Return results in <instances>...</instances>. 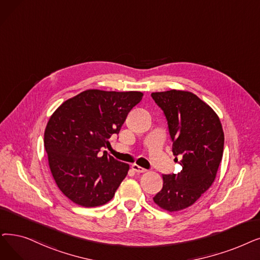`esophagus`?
I'll return each mask as SVG.
<instances>
[{"label":"esophagus","mask_w":260,"mask_h":260,"mask_svg":"<svg viewBox=\"0 0 260 260\" xmlns=\"http://www.w3.org/2000/svg\"><path fill=\"white\" fill-rule=\"evenodd\" d=\"M132 169H133V170H134L135 172H137V173H144V172L146 171L145 169H143L142 167H140V166H138V165H136V164L132 165Z\"/></svg>","instance_id":"esophagus-1"}]
</instances>
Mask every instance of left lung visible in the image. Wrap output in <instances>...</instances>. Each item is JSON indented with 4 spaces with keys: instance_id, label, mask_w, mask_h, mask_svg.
<instances>
[{
    "instance_id": "obj_1",
    "label": "left lung",
    "mask_w": 260,
    "mask_h": 260,
    "mask_svg": "<svg viewBox=\"0 0 260 260\" xmlns=\"http://www.w3.org/2000/svg\"><path fill=\"white\" fill-rule=\"evenodd\" d=\"M151 95L164 111L173 155L183 167L177 174L162 175V189L153 200L165 210L178 211L194 204L214 182L223 156L222 124L192 92L173 89Z\"/></svg>"
}]
</instances>
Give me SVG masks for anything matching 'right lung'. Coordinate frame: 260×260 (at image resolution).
<instances>
[{"label": "right lung", "instance_id": "obj_1", "mask_svg": "<svg viewBox=\"0 0 260 260\" xmlns=\"http://www.w3.org/2000/svg\"><path fill=\"white\" fill-rule=\"evenodd\" d=\"M142 96L139 91L89 89L64 101L51 116L44 131L51 173L75 204L95 207L114 198L129 166L101 151Z\"/></svg>", "mask_w": 260, "mask_h": 260}]
</instances>
